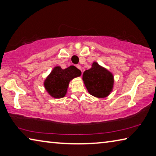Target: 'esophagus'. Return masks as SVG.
I'll return each instance as SVG.
<instances>
[{"label":"esophagus","mask_w":156,"mask_h":156,"mask_svg":"<svg viewBox=\"0 0 156 156\" xmlns=\"http://www.w3.org/2000/svg\"><path fill=\"white\" fill-rule=\"evenodd\" d=\"M76 67H77L78 69H80V70H81V66L80 65H76Z\"/></svg>","instance_id":"esophagus-1"}]
</instances>
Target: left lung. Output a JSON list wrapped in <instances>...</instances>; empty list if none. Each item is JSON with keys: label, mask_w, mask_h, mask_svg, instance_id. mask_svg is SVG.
Segmentation results:
<instances>
[{"label": "left lung", "mask_w": 156, "mask_h": 156, "mask_svg": "<svg viewBox=\"0 0 156 156\" xmlns=\"http://www.w3.org/2000/svg\"><path fill=\"white\" fill-rule=\"evenodd\" d=\"M83 80L89 93L99 98L109 96L114 84L113 73L97 62H94L89 69L84 71Z\"/></svg>", "instance_id": "8db88e82"}]
</instances>
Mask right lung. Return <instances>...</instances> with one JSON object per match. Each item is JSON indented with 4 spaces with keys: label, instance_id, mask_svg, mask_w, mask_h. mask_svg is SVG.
Returning a JSON list of instances; mask_svg holds the SVG:
<instances>
[{
    "label": "right lung",
    "instance_id": "right-lung-1",
    "mask_svg": "<svg viewBox=\"0 0 156 156\" xmlns=\"http://www.w3.org/2000/svg\"><path fill=\"white\" fill-rule=\"evenodd\" d=\"M80 76V70L73 65L64 69L56 66L44 81V89L51 97L62 98L67 94L70 81Z\"/></svg>",
    "mask_w": 156,
    "mask_h": 156
}]
</instances>
